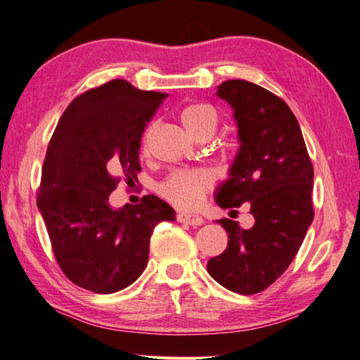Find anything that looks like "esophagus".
<instances>
[{
    "label": "esophagus",
    "instance_id": "1",
    "mask_svg": "<svg viewBox=\"0 0 360 360\" xmlns=\"http://www.w3.org/2000/svg\"><path fill=\"white\" fill-rule=\"evenodd\" d=\"M177 221L189 224V226H202V224H203L202 216L191 214V213H179L177 214Z\"/></svg>",
    "mask_w": 360,
    "mask_h": 360
}]
</instances>
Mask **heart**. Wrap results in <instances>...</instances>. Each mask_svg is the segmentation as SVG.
<instances>
[{"instance_id":"obj_1","label":"heart","mask_w":360,"mask_h":360,"mask_svg":"<svg viewBox=\"0 0 360 360\" xmlns=\"http://www.w3.org/2000/svg\"><path fill=\"white\" fill-rule=\"evenodd\" d=\"M179 117L188 133L198 141L202 136L212 138L216 127H218V111L208 103H189L183 106ZM147 146L148 131L142 136V153L147 152ZM212 185L213 179L207 171L177 169L160 183L158 193L172 205L188 210L198 205Z\"/></svg>"}]
</instances>
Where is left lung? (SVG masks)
I'll return each mask as SVG.
<instances>
[{
  "label": "left lung",
  "mask_w": 360,
  "mask_h": 360,
  "mask_svg": "<svg viewBox=\"0 0 360 360\" xmlns=\"http://www.w3.org/2000/svg\"><path fill=\"white\" fill-rule=\"evenodd\" d=\"M218 97L233 108L241 146L216 202L221 208L249 202L255 222L243 229L238 221L219 219L227 249L207 269L227 290L255 295L285 273L314 221V166L300 124L281 97L244 79L224 81Z\"/></svg>",
  "instance_id": "8db88e82"
}]
</instances>
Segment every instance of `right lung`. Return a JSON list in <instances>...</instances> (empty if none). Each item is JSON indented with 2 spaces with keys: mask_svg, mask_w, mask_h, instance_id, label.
Instances as JSON below:
<instances>
[{
  "mask_svg": "<svg viewBox=\"0 0 360 360\" xmlns=\"http://www.w3.org/2000/svg\"><path fill=\"white\" fill-rule=\"evenodd\" d=\"M166 97L112 79L75 97L58 122L37 207L54 259L75 285L100 295L131 285L147 266L153 227L175 219L153 194L119 210L108 202L120 180L138 181L141 136Z\"/></svg>",
  "mask_w": 360,
  "mask_h": 360,
  "instance_id": "add662e5",
  "label": "right lung"
}]
</instances>
